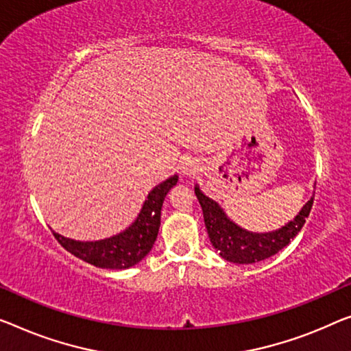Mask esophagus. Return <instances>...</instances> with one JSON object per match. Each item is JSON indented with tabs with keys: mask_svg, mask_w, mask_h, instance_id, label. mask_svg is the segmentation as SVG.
I'll list each match as a JSON object with an SVG mask.
<instances>
[{
	"mask_svg": "<svg viewBox=\"0 0 351 351\" xmlns=\"http://www.w3.org/2000/svg\"><path fill=\"white\" fill-rule=\"evenodd\" d=\"M181 171H182V175L195 173V171H197V162L192 160V159L184 160V162H182V165H181Z\"/></svg>",
	"mask_w": 351,
	"mask_h": 351,
	"instance_id": "esophagus-1",
	"label": "esophagus"
}]
</instances>
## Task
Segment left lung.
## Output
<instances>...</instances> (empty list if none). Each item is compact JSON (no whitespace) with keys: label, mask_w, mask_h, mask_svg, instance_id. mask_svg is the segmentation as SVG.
<instances>
[{"label":"left lung","mask_w":351,"mask_h":351,"mask_svg":"<svg viewBox=\"0 0 351 351\" xmlns=\"http://www.w3.org/2000/svg\"><path fill=\"white\" fill-rule=\"evenodd\" d=\"M193 189L202 206L208 237L214 249L222 258L239 265H252L266 260L289 245L291 239L301 232L313 205V197H311V200L301 208L295 219L287 222L284 227L273 232L255 233L234 223L217 202L200 191L198 184Z\"/></svg>","instance_id":"obj_1"}]
</instances>
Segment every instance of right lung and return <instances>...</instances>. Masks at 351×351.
<instances>
[{"mask_svg": "<svg viewBox=\"0 0 351 351\" xmlns=\"http://www.w3.org/2000/svg\"><path fill=\"white\" fill-rule=\"evenodd\" d=\"M178 182V175L162 181L148 193L138 216L121 233L99 239V241H77L56 233L53 237L67 252L86 263L106 269H128L137 265L153 249L160 227V209L165 195Z\"/></svg>", "mask_w": 351, "mask_h": 351, "instance_id": "1", "label": "right lung"}]
</instances>
